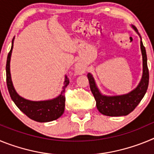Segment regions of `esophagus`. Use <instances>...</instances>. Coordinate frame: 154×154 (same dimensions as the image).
Here are the masks:
<instances>
[{
    "mask_svg": "<svg viewBox=\"0 0 154 154\" xmlns=\"http://www.w3.org/2000/svg\"><path fill=\"white\" fill-rule=\"evenodd\" d=\"M76 70L78 71L79 72H83V71L82 70V69H80V67H79V66H77V67H76Z\"/></svg>",
    "mask_w": 154,
    "mask_h": 154,
    "instance_id": "esophagus-1",
    "label": "esophagus"
}]
</instances>
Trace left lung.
I'll use <instances>...</instances> for the list:
<instances>
[{"label": "left lung", "instance_id": "1", "mask_svg": "<svg viewBox=\"0 0 154 154\" xmlns=\"http://www.w3.org/2000/svg\"><path fill=\"white\" fill-rule=\"evenodd\" d=\"M133 28L138 33L137 28L135 27H133ZM140 48L143 55V77L138 86L130 93L118 96H103L97 89L92 75L90 73H88L87 75L90 89L96 99V107L103 115L109 116H121L128 115L134 110L143 98L149 84V69L147 67L146 49L142 41H140Z\"/></svg>", "mask_w": 154, "mask_h": 154}]
</instances>
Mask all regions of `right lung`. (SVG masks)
Here are the masks:
<instances>
[{
    "label": "right lung",
    "instance_id": "1",
    "mask_svg": "<svg viewBox=\"0 0 154 154\" xmlns=\"http://www.w3.org/2000/svg\"><path fill=\"white\" fill-rule=\"evenodd\" d=\"M13 42L14 38L12 40L11 48L8 53L6 64L7 86H8V92L10 93L11 98L14 103H15L16 106L18 107L19 109L24 112L28 117L33 120L45 123V122H50V121L58 119L63 114L64 110H65V88L69 84V78L67 76H65V82H64L65 85H64L63 90L62 91L60 96L51 100L34 102L27 100L19 96L14 89L10 73V60L12 48H13Z\"/></svg>",
    "mask_w": 154,
    "mask_h": 154
}]
</instances>
